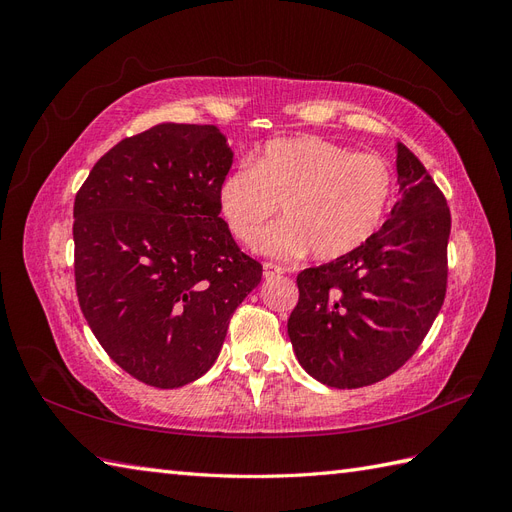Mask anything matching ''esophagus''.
Here are the masks:
<instances>
[{"label":"esophagus","mask_w":512,"mask_h":512,"mask_svg":"<svg viewBox=\"0 0 512 512\" xmlns=\"http://www.w3.org/2000/svg\"><path fill=\"white\" fill-rule=\"evenodd\" d=\"M282 273H286V269L280 265H273V262H265V265H262V275H265L267 280H271V277H275V275H282Z\"/></svg>","instance_id":"esophagus-1"}]
</instances>
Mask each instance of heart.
<instances>
[{
	"label": "heart",
	"mask_w": 512,
	"mask_h": 512,
	"mask_svg": "<svg viewBox=\"0 0 512 512\" xmlns=\"http://www.w3.org/2000/svg\"><path fill=\"white\" fill-rule=\"evenodd\" d=\"M393 200V170L376 153L318 136L275 138L250 166L222 179L218 207L232 237L252 245L282 205L284 220L258 250L294 258L307 250L320 260L352 254L376 235Z\"/></svg>",
	"instance_id": "b5f03b06"
}]
</instances>
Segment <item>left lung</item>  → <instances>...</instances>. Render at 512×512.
Returning a JSON list of instances; mask_svg holds the SVG:
<instances>
[{
  "label": "left lung",
  "instance_id": "obj_1",
  "mask_svg": "<svg viewBox=\"0 0 512 512\" xmlns=\"http://www.w3.org/2000/svg\"><path fill=\"white\" fill-rule=\"evenodd\" d=\"M397 175L401 196L376 235L297 275L288 337L307 374L333 389L391 376L421 346L444 303L451 211L401 143Z\"/></svg>",
  "mask_w": 512,
  "mask_h": 512
}]
</instances>
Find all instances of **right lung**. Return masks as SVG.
Listing matches in <instances>:
<instances>
[{"instance_id": "obj_1", "label": "right lung", "mask_w": 512, "mask_h": 512, "mask_svg": "<svg viewBox=\"0 0 512 512\" xmlns=\"http://www.w3.org/2000/svg\"><path fill=\"white\" fill-rule=\"evenodd\" d=\"M232 166L215 126L158 123L123 138L74 198L81 312L130 376L177 389L207 374L235 309L262 277L220 218Z\"/></svg>"}]
</instances>
